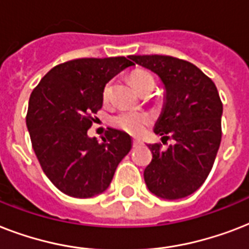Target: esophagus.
<instances>
[{
	"instance_id": "1",
	"label": "esophagus",
	"mask_w": 249,
	"mask_h": 249,
	"mask_svg": "<svg viewBox=\"0 0 249 249\" xmlns=\"http://www.w3.org/2000/svg\"><path fill=\"white\" fill-rule=\"evenodd\" d=\"M141 144H142V142H141V141H138V140L133 141V147H138V146H141Z\"/></svg>"
}]
</instances>
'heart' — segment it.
Returning <instances> with one entry per match:
<instances>
[{
  "instance_id": "1",
  "label": "heart",
  "mask_w": 249,
  "mask_h": 249,
  "mask_svg": "<svg viewBox=\"0 0 249 249\" xmlns=\"http://www.w3.org/2000/svg\"><path fill=\"white\" fill-rule=\"evenodd\" d=\"M130 79H132V83L134 84L137 90H141L147 85L155 86L154 76L147 71H142V70L136 71ZM111 93H112V85H111V83H107L103 86V91H102L103 101L108 102L109 98H111ZM150 121H151V119L147 113L137 112V111H123L111 119V124L115 128L124 130L132 136H141L146 130Z\"/></svg>"
}]
</instances>
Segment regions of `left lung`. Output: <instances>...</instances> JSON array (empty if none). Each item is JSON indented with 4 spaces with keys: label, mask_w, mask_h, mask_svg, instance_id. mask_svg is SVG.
Listing matches in <instances>:
<instances>
[{
    "label": "left lung",
    "mask_w": 249,
    "mask_h": 249,
    "mask_svg": "<svg viewBox=\"0 0 249 249\" xmlns=\"http://www.w3.org/2000/svg\"><path fill=\"white\" fill-rule=\"evenodd\" d=\"M159 76L165 105L154 132L176 141L166 150L148 144L151 163L143 172L148 190L163 199H181L200 187L220 148L222 102L208 76L187 60L169 55H129Z\"/></svg>",
    "instance_id": "8db88e82"
}]
</instances>
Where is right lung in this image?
I'll list each match as a JSON object with an SVG mask.
<instances>
[{"instance_id":"right-lung-1","label":"right lung","mask_w":249,"mask_h":249,"mask_svg":"<svg viewBox=\"0 0 249 249\" xmlns=\"http://www.w3.org/2000/svg\"><path fill=\"white\" fill-rule=\"evenodd\" d=\"M133 63L125 56L81 58L58 64L29 97L27 112L33 151L56 189L73 197L103 193L132 148L125 132L108 128L99 143L88 137L103 105V86Z\"/></svg>"}]
</instances>
